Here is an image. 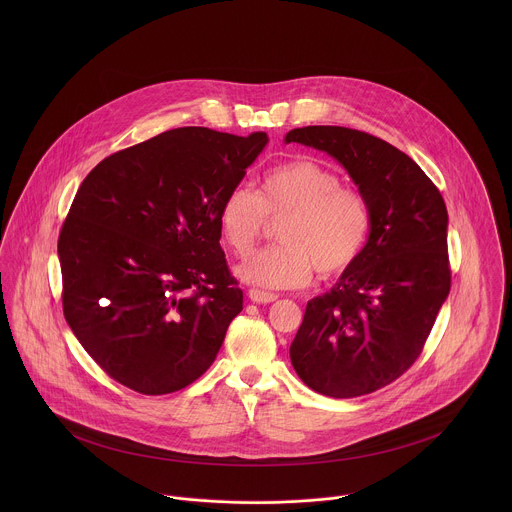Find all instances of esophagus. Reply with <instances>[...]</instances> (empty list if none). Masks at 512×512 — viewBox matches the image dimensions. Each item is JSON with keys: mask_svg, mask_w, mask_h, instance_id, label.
<instances>
[{"mask_svg": "<svg viewBox=\"0 0 512 512\" xmlns=\"http://www.w3.org/2000/svg\"><path fill=\"white\" fill-rule=\"evenodd\" d=\"M248 297L254 301V303H272L278 299V293L262 292V290H250Z\"/></svg>", "mask_w": 512, "mask_h": 512, "instance_id": "obj_1", "label": "esophagus"}]
</instances>
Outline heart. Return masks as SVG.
I'll use <instances>...</instances> for the list:
<instances>
[{"label": "heart", "instance_id": "b5f03b06", "mask_svg": "<svg viewBox=\"0 0 512 512\" xmlns=\"http://www.w3.org/2000/svg\"><path fill=\"white\" fill-rule=\"evenodd\" d=\"M280 244L252 254L236 270L240 280L264 290H290L317 276L347 270L370 234V207L357 189L343 187L337 173L313 159H293L264 171L256 191L230 189L219 207L222 242L246 256L268 219Z\"/></svg>", "mask_w": 512, "mask_h": 512}]
</instances>
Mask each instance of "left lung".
<instances>
[{
  "label": "left lung",
  "mask_w": 512,
  "mask_h": 512,
  "mask_svg": "<svg viewBox=\"0 0 512 512\" xmlns=\"http://www.w3.org/2000/svg\"><path fill=\"white\" fill-rule=\"evenodd\" d=\"M286 142L335 157L365 195L372 219L357 260L331 292L307 301L292 365L319 394H370L414 365L447 299V209L418 163L376 136L307 126Z\"/></svg>",
  "instance_id": "obj_1"
}]
</instances>
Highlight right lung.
Masks as SVG:
<instances>
[{
  "instance_id": "right-lung-1",
  "label": "right lung",
  "mask_w": 512,
  "mask_h": 512,
  "mask_svg": "<svg viewBox=\"0 0 512 512\" xmlns=\"http://www.w3.org/2000/svg\"><path fill=\"white\" fill-rule=\"evenodd\" d=\"M266 144L177 128L112 153L78 187L59 234L63 311L116 382L169 394L217 359L242 311L219 207Z\"/></svg>"
}]
</instances>
